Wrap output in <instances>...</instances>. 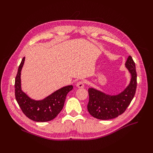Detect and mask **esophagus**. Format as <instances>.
I'll return each instance as SVG.
<instances>
[{
  "label": "esophagus",
  "instance_id": "1",
  "mask_svg": "<svg viewBox=\"0 0 153 153\" xmlns=\"http://www.w3.org/2000/svg\"><path fill=\"white\" fill-rule=\"evenodd\" d=\"M76 86L78 87V88H83L85 86V83L83 81H79V82L76 83Z\"/></svg>",
  "mask_w": 153,
  "mask_h": 153
}]
</instances>
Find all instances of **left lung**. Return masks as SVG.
Here are the masks:
<instances>
[{
    "label": "left lung",
    "instance_id": "1",
    "mask_svg": "<svg viewBox=\"0 0 153 153\" xmlns=\"http://www.w3.org/2000/svg\"><path fill=\"white\" fill-rule=\"evenodd\" d=\"M126 67L131 74V81L126 89L118 95L111 96L93 88L88 89L87 110L94 118L104 120L115 118L122 114L131 103L137 88L135 64L131 56L127 59Z\"/></svg>",
    "mask_w": 153,
    "mask_h": 153
}]
</instances>
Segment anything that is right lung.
<instances>
[{"instance_id":"right-lung-1","label":"right lung","mask_w":153,"mask_h":153,"mask_svg":"<svg viewBox=\"0 0 153 153\" xmlns=\"http://www.w3.org/2000/svg\"><path fill=\"white\" fill-rule=\"evenodd\" d=\"M25 57L19 64L15 79V97L23 113L35 122H48L56 118L63 108L67 94L72 90L73 86L64 87L41 100L31 99L21 89L20 75Z\"/></svg>"}]
</instances>
